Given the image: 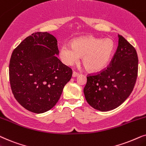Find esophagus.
<instances>
[{"instance_id": "esophagus-1", "label": "esophagus", "mask_w": 146, "mask_h": 146, "mask_svg": "<svg viewBox=\"0 0 146 146\" xmlns=\"http://www.w3.org/2000/svg\"><path fill=\"white\" fill-rule=\"evenodd\" d=\"M79 75V73H78V72H77V71H73V77H75L78 76Z\"/></svg>"}]
</instances>
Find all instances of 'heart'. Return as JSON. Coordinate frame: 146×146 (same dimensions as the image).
<instances>
[{"label":"heart","mask_w":146,"mask_h":146,"mask_svg":"<svg viewBox=\"0 0 146 146\" xmlns=\"http://www.w3.org/2000/svg\"><path fill=\"white\" fill-rule=\"evenodd\" d=\"M111 39L87 36L77 38L72 45L65 44L60 49L59 56L63 63L71 65L83 56V61L90 71H100L108 65L114 51Z\"/></svg>","instance_id":"b5f03b06"}]
</instances>
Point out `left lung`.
<instances>
[{
  "instance_id": "left-lung-1",
  "label": "left lung",
  "mask_w": 146,
  "mask_h": 146,
  "mask_svg": "<svg viewBox=\"0 0 146 146\" xmlns=\"http://www.w3.org/2000/svg\"><path fill=\"white\" fill-rule=\"evenodd\" d=\"M118 46L110 65L97 74L87 77L83 89L87 103L93 108L108 111L117 108L133 91L138 71L135 48L120 35Z\"/></svg>"
}]
</instances>
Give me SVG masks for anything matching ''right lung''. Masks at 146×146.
Returning a JSON list of instances; mask_svg holds the SVG:
<instances>
[{
	"instance_id": "obj_1",
	"label": "right lung",
	"mask_w": 146,
	"mask_h": 146,
	"mask_svg": "<svg viewBox=\"0 0 146 146\" xmlns=\"http://www.w3.org/2000/svg\"><path fill=\"white\" fill-rule=\"evenodd\" d=\"M57 40L47 32H36L13 50L9 80L17 102L35 113L50 110L59 101L72 69L57 57Z\"/></svg>"
}]
</instances>
